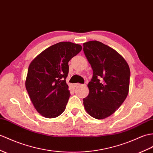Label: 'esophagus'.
<instances>
[{
    "label": "esophagus",
    "mask_w": 153,
    "mask_h": 153,
    "mask_svg": "<svg viewBox=\"0 0 153 153\" xmlns=\"http://www.w3.org/2000/svg\"><path fill=\"white\" fill-rule=\"evenodd\" d=\"M79 86H83V85L79 84V83H76V84H74V87H79Z\"/></svg>",
    "instance_id": "obj_1"
}]
</instances>
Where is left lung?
<instances>
[{
    "label": "left lung",
    "mask_w": 153,
    "mask_h": 153,
    "mask_svg": "<svg viewBox=\"0 0 153 153\" xmlns=\"http://www.w3.org/2000/svg\"><path fill=\"white\" fill-rule=\"evenodd\" d=\"M83 51L93 72L84 108L93 118L104 119L114 113L128 94L129 66L118 52L100 42H85Z\"/></svg>",
    "instance_id": "left-lung-1"
}]
</instances>
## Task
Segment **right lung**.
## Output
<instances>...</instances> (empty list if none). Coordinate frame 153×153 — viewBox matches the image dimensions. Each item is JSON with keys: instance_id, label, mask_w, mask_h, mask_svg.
Instances as JSON below:
<instances>
[{"instance_id": "right-lung-1", "label": "right lung", "mask_w": 153, "mask_h": 153, "mask_svg": "<svg viewBox=\"0 0 153 153\" xmlns=\"http://www.w3.org/2000/svg\"><path fill=\"white\" fill-rule=\"evenodd\" d=\"M82 47L70 42L53 45L36 56L28 66L25 87L34 108L45 118L65 111L70 93L66 78L70 60Z\"/></svg>"}]
</instances>
